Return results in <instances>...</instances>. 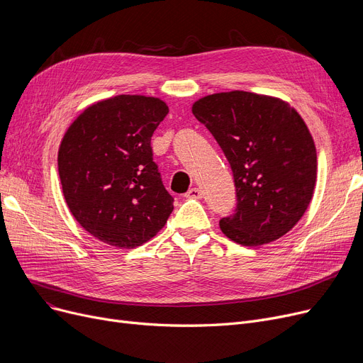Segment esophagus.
<instances>
[{"label": "esophagus", "instance_id": "1", "mask_svg": "<svg viewBox=\"0 0 363 363\" xmlns=\"http://www.w3.org/2000/svg\"><path fill=\"white\" fill-rule=\"evenodd\" d=\"M186 199H194V200H200L203 197V193L200 191L199 188H191L189 191L185 194Z\"/></svg>", "mask_w": 363, "mask_h": 363}]
</instances>
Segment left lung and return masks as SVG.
<instances>
[{
	"label": "left lung",
	"mask_w": 363,
	"mask_h": 363,
	"mask_svg": "<svg viewBox=\"0 0 363 363\" xmlns=\"http://www.w3.org/2000/svg\"><path fill=\"white\" fill-rule=\"evenodd\" d=\"M193 114L223 150L237 212L219 222L237 244L257 247L293 230L312 201L316 147L300 113L278 97L228 91L197 100Z\"/></svg>",
	"instance_id": "obj_1"
}]
</instances>
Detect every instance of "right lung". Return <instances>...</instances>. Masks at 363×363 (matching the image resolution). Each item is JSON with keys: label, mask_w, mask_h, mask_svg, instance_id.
I'll return each mask as SVG.
<instances>
[{"label": "right lung", "mask_w": 363, "mask_h": 363, "mask_svg": "<svg viewBox=\"0 0 363 363\" xmlns=\"http://www.w3.org/2000/svg\"><path fill=\"white\" fill-rule=\"evenodd\" d=\"M169 113L157 97L116 95L88 106L59 147V177L73 218L97 240L135 249L174 211L152 162L151 137Z\"/></svg>", "instance_id": "right-lung-1"}]
</instances>
